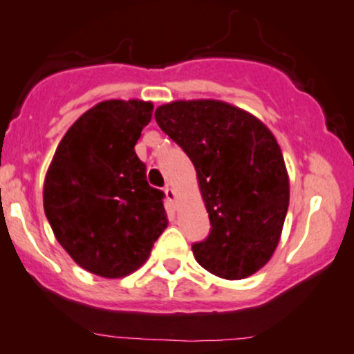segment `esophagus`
I'll return each mask as SVG.
<instances>
[{"mask_svg": "<svg viewBox=\"0 0 354 354\" xmlns=\"http://www.w3.org/2000/svg\"><path fill=\"white\" fill-rule=\"evenodd\" d=\"M165 193H166V198L169 200V203H173L174 205V198H176V192H174L171 187H166L165 188Z\"/></svg>", "mask_w": 354, "mask_h": 354, "instance_id": "34e87169", "label": "esophagus"}]
</instances>
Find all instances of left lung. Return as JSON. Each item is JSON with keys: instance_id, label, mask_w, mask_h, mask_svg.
Listing matches in <instances>:
<instances>
[{"instance_id": "1", "label": "left lung", "mask_w": 354, "mask_h": 354, "mask_svg": "<svg viewBox=\"0 0 354 354\" xmlns=\"http://www.w3.org/2000/svg\"><path fill=\"white\" fill-rule=\"evenodd\" d=\"M195 166L210 234L192 245L215 277L243 280L261 270L281 237L290 202L283 154L271 130L221 100H178L154 113Z\"/></svg>"}]
</instances>
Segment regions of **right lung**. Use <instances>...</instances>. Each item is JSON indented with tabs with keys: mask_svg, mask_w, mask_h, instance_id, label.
Segmentation results:
<instances>
[{
	"mask_svg": "<svg viewBox=\"0 0 354 354\" xmlns=\"http://www.w3.org/2000/svg\"><path fill=\"white\" fill-rule=\"evenodd\" d=\"M151 102L106 100L84 111L59 142L44 181L55 239L81 268L122 278L147 261L167 227L162 192L137 158Z\"/></svg>",
	"mask_w": 354,
	"mask_h": 354,
	"instance_id": "1",
	"label": "right lung"
}]
</instances>
